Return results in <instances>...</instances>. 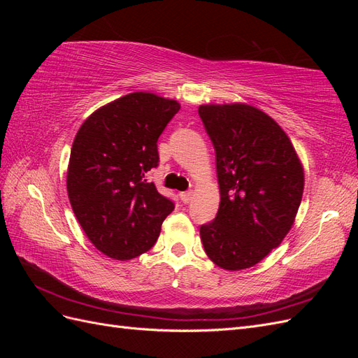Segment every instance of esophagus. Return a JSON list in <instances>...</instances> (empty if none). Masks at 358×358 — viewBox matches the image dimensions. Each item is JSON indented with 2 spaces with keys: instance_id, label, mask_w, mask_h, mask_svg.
<instances>
[{
  "instance_id": "obj_1",
  "label": "esophagus",
  "mask_w": 358,
  "mask_h": 358,
  "mask_svg": "<svg viewBox=\"0 0 358 358\" xmlns=\"http://www.w3.org/2000/svg\"><path fill=\"white\" fill-rule=\"evenodd\" d=\"M179 196H180V200H182V203L188 204V203L192 200V197H194V192H192V191H185V192H180Z\"/></svg>"
}]
</instances>
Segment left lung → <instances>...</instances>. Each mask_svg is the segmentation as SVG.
Masks as SVG:
<instances>
[{
	"label": "left lung",
	"mask_w": 358,
	"mask_h": 358,
	"mask_svg": "<svg viewBox=\"0 0 358 358\" xmlns=\"http://www.w3.org/2000/svg\"><path fill=\"white\" fill-rule=\"evenodd\" d=\"M199 115L216 154L220 209L200 227L204 251L225 270L252 267L289 231L305 187L291 140L249 104H203Z\"/></svg>",
	"instance_id": "left-lung-1"
}]
</instances>
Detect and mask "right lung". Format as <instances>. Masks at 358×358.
I'll return each mask as SVG.
<instances>
[{
    "label": "right lung",
    "instance_id": "add662e5",
    "mask_svg": "<svg viewBox=\"0 0 358 358\" xmlns=\"http://www.w3.org/2000/svg\"><path fill=\"white\" fill-rule=\"evenodd\" d=\"M180 109L176 100L133 92L95 110L71 146L67 191L94 246L115 259L149 251L175 203L146 173L158 166L157 142Z\"/></svg>",
    "mask_w": 358,
    "mask_h": 358
}]
</instances>
